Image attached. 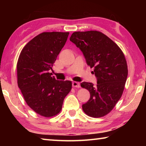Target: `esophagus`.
<instances>
[{"mask_svg": "<svg viewBox=\"0 0 146 146\" xmlns=\"http://www.w3.org/2000/svg\"><path fill=\"white\" fill-rule=\"evenodd\" d=\"M72 86L73 88H80V83L77 82H73L72 83Z\"/></svg>", "mask_w": 146, "mask_h": 146, "instance_id": "1", "label": "esophagus"}]
</instances>
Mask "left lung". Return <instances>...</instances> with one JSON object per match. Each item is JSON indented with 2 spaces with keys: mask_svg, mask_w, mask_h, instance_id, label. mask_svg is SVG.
Returning <instances> with one entry per match:
<instances>
[{
  "mask_svg": "<svg viewBox=\"0 0 146 146\" xmlns=\"http://www.w3.org/2000/svg\"><path fill=\"white\" fill-rule=\"evenodd\" d=\"M70 40L80 49L88 65L94 68L97 79L96 85L80 84L90 93L82 110L90 117H104L115 107L124 90L128 74L124 55L117 44L98 31L74 32Z\"/></svg>",
  "mask_w": 146,
  "mask_h": 146,
  "instance_id": "left-lung-1",
  "label": "left lung"
}]
</instances>
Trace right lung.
Masks as SVG:
<instances>
[{"label":"right lung","mask_w":146,"mask_h":146,"mask_svg":"<svg viewBox=\"0 0 146 146\" xmlns=\"http://www.w3.org/2000/svg\"><path fill=\"white\" fill-rule=\"evenodd\" d=\"M69 32H44L24 47L17 62V83L24 100L35 112L44 117L55 116L70 93V80L51 76L52 66L65 45Z\"/></svg>","instance_id":"obj_1"}]
</instances>
